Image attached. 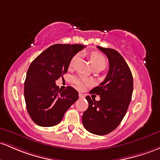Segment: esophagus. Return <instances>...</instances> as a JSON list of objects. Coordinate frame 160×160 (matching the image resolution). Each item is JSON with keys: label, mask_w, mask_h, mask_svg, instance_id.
Segmentation results:
<instances>
[{"label": "esophagus", "mask_w": 160, "mask_h": 160, "mask_svg": "<svg viewBox=\"0 0 160 160\" xmlns=\"http://www.w3.org/2000/svg\"><path fill=\"white\" fill-rule=\"evenodd\" d=\"M78 97H79V98H81V99H83V98H85V95L82 94V93H79V94H78Z\"/></svg>", "instance_id": "34e87169"}]
</instances>
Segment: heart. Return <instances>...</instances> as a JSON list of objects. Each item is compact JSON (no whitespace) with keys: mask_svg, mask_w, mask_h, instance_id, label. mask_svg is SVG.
I'll use <instances>...</instances> for the list:
<instances>
[{"mask_svg":"<svg viewBox=\"0 0 160 160\" xmlns=\"http://www.w3.org/2000/svg\"><path fill=\"white\" fill-rule=\"evenodd\" d=\"M90 59H91V63L93 69H98L100 70H102L107 67V61L101 53H98V52H93L90 55ZM78 60V54H75L69 62V67H73ZM72 83L77 88L82 89L85 88V86L89 85L90 81L84 77L78 76L74 77L72 78Z\"/></svg>","mask_w":160,"mask_h":160,"instance_id":"b5f03b06","label":"heart"}]
</instances>
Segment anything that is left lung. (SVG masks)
<instances>
[{
    "label": "left lung",
    "mask_w": 160,
    "mask_h": 160,
    "mask_svg": "<svg viewBox=\"0 0 160 160\" xmlns=\"http://www.w3.org/2000/svg\"><path fill=\"white\" fill-rule=\"evenodd\" d=\"M98 48L108 58L109 72L103 82L90 91L99 95V101L86 97L88 108L84 112L82 123L91 133L104 135L117 128L126 114L133 92V77L119 52L100 46Z\"/></svg>",
    "instance_id": "obj_1"
}]
</instances>
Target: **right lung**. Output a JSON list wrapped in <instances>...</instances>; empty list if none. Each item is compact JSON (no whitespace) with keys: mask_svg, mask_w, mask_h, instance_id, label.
<instances>
[{"mask_svg":"<svg viewBox=\"0 0 160 160\" xmlns=\"http://www.w3.org/2000/svg\"><path fill=\"white\" fill-rule=\"evenodd\" d=\"M84 48L82 44H54L30 64L24 84L25 100L30 117L39 126L60 123L78 99L75 88L69 86L62 91L55 82L67 72L71 59Z\"/></svg>","mask_w":160,"mask_h":160,"instance_id":"1","label":"right lung"}]
</instances>
